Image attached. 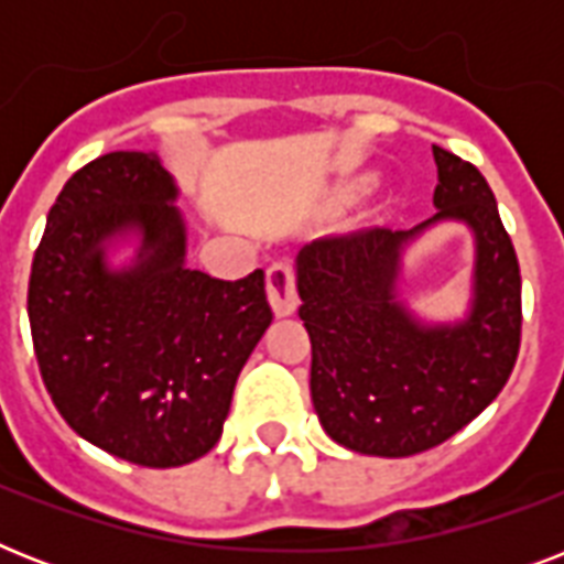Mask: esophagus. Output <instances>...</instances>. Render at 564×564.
<instances>
[{"label": "esophagus", "instance_id": "34e87169", "mask_svg": "<svg viewBox=\"0 0 564 564\" xmlns=\"http://www.w3.org/2000/svg\"><path fill=\"white\" fill-rule=\"evenodd\" d=\"M265 292L278 316H290L299 307V290H295V269L290 260H274L265 269Z\"/></svg>", "mask_w": 564, "mask_h": 564}]
</instances>
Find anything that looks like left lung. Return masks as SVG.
Wrapping results in <instances>:
<instances>
[{
  "mask_svg": "<svg viewBox=\"0 0 564 564\" xmlns=\"http://www.w3.org/2000/svg\"><path fill=\"white\" fill-rule=\"evenodd\" d=\"M433 158L436 216L316 239L299 254L313 406L357 454L394 459L447 442L498 398L521 348V269L495 193L474 163L438 145ZM438 218L475 228V307L459 326L424 328L393 301V278L402 242Z\"/></svg>",
  "mask_w": 564,
  "mask_h": 564,
  "instance_id": "8db88e82",
  "label": "left lung"
}]
</instances>
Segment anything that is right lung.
Here are the masks:
<instances>
[{
	"instance_id": "right-lung-1",
	"label": "right lung",
	"mask_w": 564,
	"mask_h": 564,
	"mask_svg": "<svg viewBox=\"0 0 564 564\" xmlns=\"http://www.w3.org/2000/svg\"><path fill=\"white\" fill-rule=\"evenodd\" d=\"M175 184L152 152L75 172L48 210L29 278L40 375L90 445L145 468L210 451L246 360L272 325L263 269L219 281L184 265ZM137 229L138 263L104 265V239Z\"/></svg>"
}]
</instances>
